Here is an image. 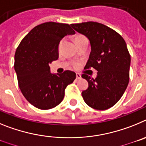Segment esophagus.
Returning a JSON list of instances; mask_svg holds the SVG:
<instances>
[{
	"label": "esophagus",
	"instance_id": "1",
	"mask_svg": "<svg viewBox=\"0 0 146 146\" xmlns=\"http://www.w3.org/2000/svg\"><path fill=\"white\" fill-rule=\"evenodd\" d=\"M76 77H77V79H81V75L80 74H79V73H77V74H76Z\"/></svg>",
	"mask_w": 146,
	"mask_h": 146
}]
</instances>
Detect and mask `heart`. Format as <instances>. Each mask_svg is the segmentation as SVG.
Instances as JSON below:
<instances>
[{
    "label": "heart",
    "mask_w": 146,
    "mask_h": 146,
    "mask_svg": "<svg viewBox=\"0 0 146 146\" xmlns=\"http://www.w3.org/2000/svg\"><path fill=\"white\" fill-rule=\"evenodd\" d=\"M80 37H82V36H77V37H76V38H75V39H77V38H80ZM61 44H62V42L60 43V45H61Z\"/></svg>",
    "instance_id": "1"
}]
</instances>
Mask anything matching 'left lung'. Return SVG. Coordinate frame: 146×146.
I'll return each mask as SVG.
<instances>
[{
    "instance_id": "obj_1",
    "label": "left lung",
    "mask_w": 146,
    "mask_h": 146,
    "mask_svg": "<svg viewBox=\"0 0 146 146\" xmlns=\"http://www.w3.org/2000/svg\"><path fill=\"white\" fill-rule=\"evenodd\" d=\"M71 26L90 42L91 53L84 69L92 67L98 71L95 79L82 75L88 82L82 98L94 109L111 108L123 96L129 80L131 57L126 42L114 30L102 23L86 22Z\"/></svg>"
}]
</instances>
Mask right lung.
Masks as SVG:
<instances>
[{"instance_id": "1", "label": "right lung", "mask_w": 146, "mask_h": 146, "mask_svg": "<svg viewBox=\"0 0 146 146\" xmlns=\"http://www.w3.org/2000/svg\"><path fill=\"white\" fill-rule=\"evenodd\" d=\"M75 32L70 25L54 22L42 23L24 37L15 55V70L22 94L32 105L49 110L64 99L65 89L76 78L72 71L50 72V64L58 58L60 40Z\"/></svg>"}]
</instances>
